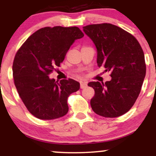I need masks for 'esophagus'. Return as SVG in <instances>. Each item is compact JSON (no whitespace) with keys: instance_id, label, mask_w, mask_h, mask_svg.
<instances>
[{"instance_id":"1","label":"esophagus","mask_w":156,"mask_h":156,"mask_svg":"<svg viewBox=\"0 0 156 156\" xmlns=\"http://www.w3.org/2000/svg\"><path fill=\"white\" fill-rule=\"evenodd\" d=\"M87 82H81V83H80V89H84L85 87H87Z\"/></svg>"}]
</instances>
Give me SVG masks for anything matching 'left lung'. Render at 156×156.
<instances>
[{
  "label": "left lung",
  "instance_id": "1",
  "mask_svg": "<svg viewBox=\"0 0 156 156\" xmlns=\"http://www.w3.org/2000/svg\"><path fill=\"white\" fill-rule=\"evenodd\" d=\"M83 30L97 48L98 67L112 77L105 83H88L94 89L92 110L104 117H119L131 108L141 92L146 75L142 48L133 35L110 23L89 25Z\"/></svg>",
  "mask_w": 156,
  "mask_h": 156
}]
</instances>
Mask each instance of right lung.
<instances>
[{"instance_id": "add662e5", "label": "right lung", "mask_w": 156, "mask_h": 156, "mask_svg": "<svg viewBox=\"0 0 156 156\" xmlns=\"http://www.w3.org/2000/svg\"><path fill=\"white\" fill-rule=\"evenodd\" d=\"M83 36L78 27H45L30 36L16 53L12 66L16 89L28 112L38 119H57L68 112V97L80 83L73 79L55 81L49 75Z\"/></svg>"}]
</instances>
